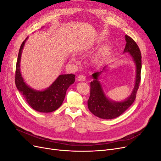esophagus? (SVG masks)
<instances>
[{
    "label": "esophagus",
    "instance_id": "1",
    "mask_svg": "<svg viewBox=\"0 0 161 161\" xmlns=\"http://www.w3.org/2000/svg\"><path fill=\"white\" fill-rule=\"evenodd\" d=\"M85 79H86V77H85V76L83 75H79V76H78V77H77V80H79V81H80V82L85 81Z\"/></svg>",
    "mask_w": 161,
    "mask_h": 161
}]
</instances>
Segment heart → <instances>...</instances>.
Instances as JSON below:
<instances>
[{
	"label": "heart",
	"mask_w": 161,
	"mask_h": 161,
	"mask_svg": "<svg viewBox=\"0 0 161 161\" xmlns=\"http://www.w3.org/2000/svg\"><path fill=\"white\" fill-rule=\"evenodd\" d=\"M80 52L82 53V52ZM105 52L104 49L100 50L94 56V57L92 58V64H99V63H100L102 60H103V58L105 56Z\"/></svg>",
	"instance_id": "heart-1"
}]
</instances>
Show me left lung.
Instances as JSON below:
<instances>
[{"label": "left lung", "mask_w": 161, "mask_h": 161, "mask_svg": "<svg viewBox=\"0 0 161 161\" xmlns=\"http://www.w3.org/2000/svg\"><path fill=\"white\" fill-rule=\"evenodd\" d=\"M126 44L124 53H130L136 66V79L134 86L130 95L125 100L115 101L106 96L103 89L99 77L102 73L108 70V66H104L101 71L92 75L93 80L91 82V93L87 102L90 111L95 116L101 119H110L118 118L130 108L136 99L140 81V72L142 69V56L140 50L136 43L128 36H125Z\"/></svg>", "instance_id": "8db88e82"}]
</instances>
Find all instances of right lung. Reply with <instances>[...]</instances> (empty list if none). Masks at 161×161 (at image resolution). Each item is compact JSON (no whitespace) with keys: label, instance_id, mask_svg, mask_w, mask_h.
I'll return each mask as SVG.
<instances>
[{"label":"right lung","instance_id":"right-lung-1","mask_svg":"<svg viewBox=\"0 0 161 161\" xmlns=\"http://www.w3.org/2000/svg\"><path fill=\"white\" fill-rule=\"evenodd\" d=\"M27 39L28 37L23 41L19 52L15 73L16 86L31 108L39 112L50 113L61 106L67 89L75 81V75H60L44 90H36L27 85L22 77L20 69L22 51Z\"/></svg>","mask_w":161,"mask_h":161}]
</instances>
